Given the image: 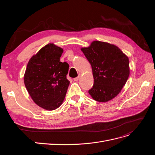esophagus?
Listing matches in <instances>:
<instances>
[{"label":"esophagus","mask_w":155,"mask_h":155,"mask_svg":"<svg viewBox=\"0 0 155 155\" xmlns=\"http://www.w3.org/2000/svg\"><path fill=\"white\" fill-rule=\"evenodd\" d=\"M79 78H80V76H79L78 77H77V78H74V81H78L79 79Z\"/></svg>","instance_id":"1"}]
</instances>
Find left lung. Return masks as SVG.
<instances>
[{
    "mask_svg": "<svg viewBox=\"0 0 155 155\" xmlns=\"http://www.w3.org/2000/svg\"><path fill=\"white\" fill-rule=\"evenodd\" d=\"M81 50L92 67L94 85L88 91L89 94L99 102L112 100L128 79V57L116 45L99 41H92Z\"/></svg>",
    "mask_w": 155,
    "mask_h": 155,
    "instance_id": "obj_1",
    "label": "left lung"
}]
</instances>
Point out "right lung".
Returning <instances> with one entry per match:
<instances>
[{
	"label": "right lung",
	"instance_id": "1",
	"mask_svg": "<svg viewBox=\"0 0 155 155\" xmlns=\"http://www.w3.org/2000/svg\"><path fill=\"white\" fill-rule=\"evenodd\" d=\"M63 52L54 43L45 45L30 58L25 73V85L32 100L48 110L61 105L70 83L69 64L60 61Z\"/></svg>",
	"mask_w": 155,
	"mask_h": 155
}]
</instances>
